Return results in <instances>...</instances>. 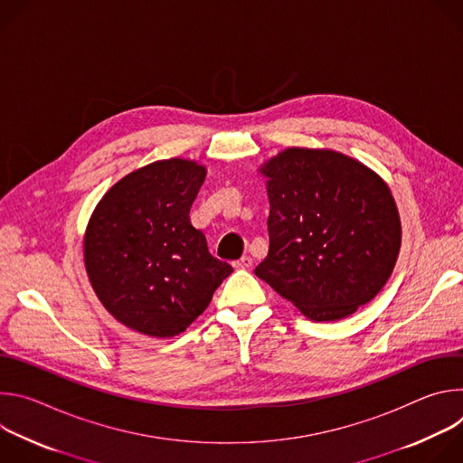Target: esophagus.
I'll list each match as a JSON object with an SVG mask.
<instances>
[{
    "label": "esophagus",
    "mask_w": 463,
    "mask_h": 463,
    "mask_svg": "<svg viewBox=\"0 0 463 463\" xmlns=\"http://www.w3.org/2000/svg\"><path fill=\"white\" fill-rule=\"evenodd\" d=\"M252 266V258L250 256H241L240 260L234 261V268L238 269H249Z\"/></svg>",
    "instance_id": "obj_1"
}]
</instances>
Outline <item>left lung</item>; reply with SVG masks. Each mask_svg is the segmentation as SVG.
<instances>
[{"label":"left lung","instance_id":"1","mask_svg":"<svg viewBox=\"0 0 463 463\" xmlns=\"http://www.w3.org/2000/svg\"><path fill=\"white\" fill-rule=\"evenodd\" d=\"M260 172L268 177L269 252L254 275L317 322L370 302L402 247L388 184L334 150L288 148Z\"/></svg>","mask_w":463,"mask_h":463}]
</instances>
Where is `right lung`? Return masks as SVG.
<instances>
[{
    "label": "right lung",
    "instance_id": "add662e5",
    "mask_svg": "<svg viewBox=\"0 0 463 463\" xmlns=\"http://www.w3.org/2000/svg\"><path fill=\"white\" fill-rule=\"evenodd\" d=\"M205 175V166L177 157L146 165L117 181L88 223L90 282L104 307L143 335L184 332L232 273L190 223Z\"/></svg>",
    "mask_w": 463,
    "mask_h": 463
}]
</instances>
